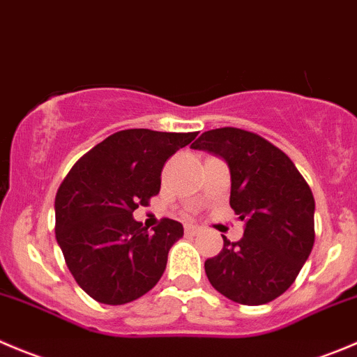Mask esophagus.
<instances>
[{"instance_id": "obj_1", "label": "esophagus", "mask_w": 357, "mask_h": 357, "mask_svg": "<svg viewBox=\"0 0 357 357\" xmlns=\"http://www.w3.org/2000/svg\"><path fill=\"white\" fill-rule=\"evenodd\" d=\"M200 231V227L199 225H193V223H188L185 225V234L186 235H197Z\"/></svg>"}]
</instances>
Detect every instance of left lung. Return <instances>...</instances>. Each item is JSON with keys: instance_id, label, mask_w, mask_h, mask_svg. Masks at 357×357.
<instances>
[{"instance_id": "left-lung-1", "label": "left lung", "mask_w": 357, "mask_h": 357, "mask_svg": "<svg viewBox=\"0 0 357 357\" xmlns=\"http://www.w3.org/2000/svg\"><path fill=\"white\" fill-rule=\"evenodd\" d=\"M193 150L223 158L230 169V206L245 221L244 237L206 259L213 288L231 302L263 305L295 282L314 245V195L291 158L249 130L204 132Z\"/></svg>"}]
</instances>
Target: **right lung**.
Segmentation results:
<instances>
[{"mask_svg":"<svg viewBox=\"0 0 357 357\" xmlns=\"http://www.w3.org/2000/svg\"><path fill=\"white\" fill-rule=\"evenodd\" d=\"M197 132L127 129L83 155L55 195V238L79 288L106 305L150 291L183 225L164 218L148 231L132 218L160 192L162 167Z\"/></svg>","mask_w":357,"mask_h":357,"instance_id":"right-lung-1","label":"right lung"}]
</instances>
